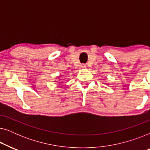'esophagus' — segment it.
<instances>
[{
    "label": "esophagus",
    "instance_id": "obj_1",
    "mask_svg": "<svg viewBox=\"0 0 150 150\" xmlns=\"http://www.w3.org/2000/svg\"><path fill=\"white\" fill-rule=\"evenodd\" d=\"M81 68L82 69H84V68H86V65H81Z\"/></svg>",
    "mask_w": 150,
    "mask_h": 150
}]
</instances>
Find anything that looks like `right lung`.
Returning a JSON list of instances; mask_svg holds the SVG:
<instances>
[{"mask_svg":"<svg viewBox=\"0 0 150 150\" xmlns=\"http://www.w3.org/2000/svg\"><path fill=\"white\" fill-rule=\"evenodd\" d=\"M59 78H60V76H59ZM59 80H60V79H59Z\"/></svg>","mask_w":150,"mask_h":150,"instance_id":"obj_1","label":"right lung"}]
</instances>
